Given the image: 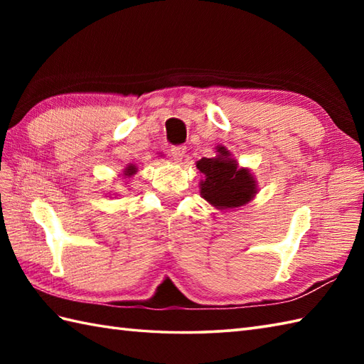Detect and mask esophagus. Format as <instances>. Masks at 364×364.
I'll return each mask as SVG.
<instances>
[{
    "label": "esophagus",
    "instance_id": "1",
    "mask_svg": "<svg viewBox=\"0 0 364 364\" xmlns=\"http://www.w3.org/2000/svg\"><path fill=\"white\" fill-rule=\"evenodd\" d=\"M170 153H172V161L173 162H181L184 154H186V149L184 146H173L172 150H170Z\"/></svg>",
    "mask_w": 364,
    "mask_h": 364
}]
</instances>
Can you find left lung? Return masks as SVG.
<instances>
[{"label": "left lung", "instance_id": "8db88e82", "mask_svg": "<svg viewBox=\"0 0 364 364\" xmlns=\"http://www.w3.org/2000/svg\"><path fill=\"white\" fill-rule=\"evenodd\" d=\"M205 176L200 180V196L215 210H236L249 205L258 192V181L250 168L239 167L227 146H215V156L197 161Z\"/></svg>", "mask_w": 364, "mask_h": 364}]
</instances>
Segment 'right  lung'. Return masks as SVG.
I'll return each mask as SVG.
<instances>
[{"instance_id": "1", "label": "right lung", "mask_w": 364, "mask_h": 364, "mask_svg": "<svg viewBox=\"0 0 364 364\" xmlns=\"http://www.w3.org/2000/svg\"><path fill=\"white\" fill-rule=\"evenodd\" d=\"M136 172H137V166L136 164H131V162H129V164L125 168H123L122 176L123 178H131L133 175H136Z\"/></svg>"}]
</instances>
